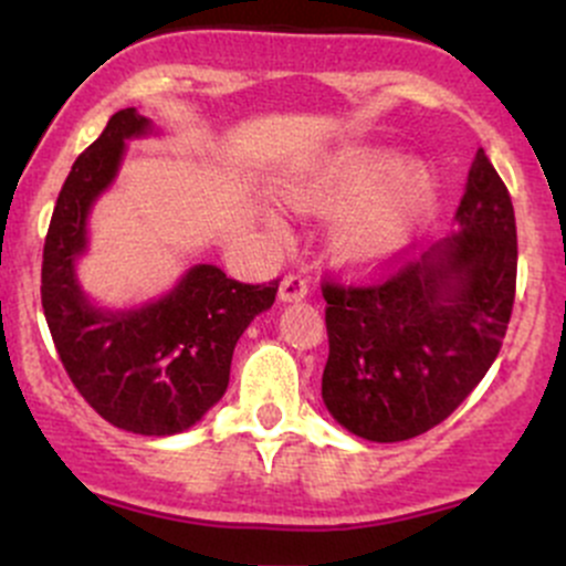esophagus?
I'll list each match as a JSON object with an SVG mask.
<instances>
[{"instance_id": "esophagus-1", "label": "esophagus", "mask_w": 566, "mask_h": 566, "mask_svg": "<svg viewBox=\"0 0 566 566\" xmlns=\"http://www.w3.org/2000/svg\"><path fill=\"white\" fill-rule=\"evenodd\" d=\"M310 295V284L301 276H284L279 284V301L282 304H293V301H304Z\"/></svg>"}]
</instances>
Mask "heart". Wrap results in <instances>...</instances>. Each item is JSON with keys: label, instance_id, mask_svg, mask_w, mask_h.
<instances>
[{"label": "heart", "instance_id": "heart-1", "mask_svg": "<svg viewBox=\"0 0 566 566\" xmlns=\"http://www.w3.org/2000/svg\"><path fill=\"white\" fill-rule=\"evenodd\" d=\"M284 208L331 216L325 251L345 271L369 273L402 260L430 224L438 180L427 164L378 145L323 153L279 188Z\"/></svg>", "mask_w": 566, "mask_h": 566}]
</instances>
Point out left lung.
<instances>
[{"label": "left lung", "mask_w": 566, "mask_h": 566, "mask_svg": "<svg viewBox=\"0 0 566 566\" xmlns=\"http://www.w3.org/2000/svg\"><path fill=\"white\" fill-rule=\"evenodd\" d=\"M515 276V210L479 150L452 235L373 287L325 284L328 413L375 443L408 441L441 424L493 367Z\"/></svg>", "instance_id": "obj_1"}]
</instances>
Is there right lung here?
<instances>
[{
  "label": "right lung",
  "mask_w": 566,
  "mask_h": 566,
  "mask_svg": "<svg viewBox=\"0 0 566 566\" xmlns=\"http://www.w3.org/2000/svg\"><path fill=\"white\" fill-rule=\"evenodd\" d=\"M161 136L134 106L112 114L76 158L43 247V312L62 367L108 424L167 438L188 430L224 397L238 339L276 301L279 282L241 284L197 262L158 298L130 310L84 293L76 265L90 251L87 221L112 188L128 142Z\"/></svg>",
  "instance_id": "obj_1"
}]
</instances>
